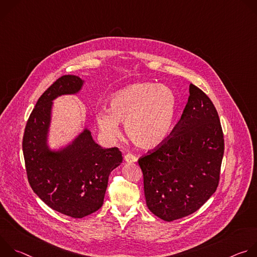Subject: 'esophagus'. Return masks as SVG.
I'll return each mask as SVG.
<instances>
[{"label": "esophagus", "instance_id": "1", "mask_svg": "<svg viewBox=\"0 0 257 257\" xmlns=\"http://www.w3.org/2000/svg\"><path fill=\"white\" fill-rule=\"evenodd\" d=\"M124 160H125V162H127V163H135V162H137V158H136L134 155L130 154V153H128L127 155H125Z\"/></svg>", "mask_w": 257, "mask_h": 257}]
</instances>
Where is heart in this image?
<instances>
[{
	"label": "heart",
	"mask_w": 257,
	"mask_h": 257,
	"mask_svg": "<svg viewBox=\"0 0 257 257\" xmlns=\"http://www.w3.org/2000/svg\"><path fill=\"white\" fill-rule=\"evenodd\" d=\"M177 111V96L166 85L145 82L117 92L109 100L108 111H100L96 121L111 138L120 134L119 123L131 141L142 149H152L169 135Z\"/></svg>",
	"instance_id": "b5f03b06"
}]
</instances>
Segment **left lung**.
Listing matches in <instances>:
<instances>
[{
    "label": "left lung",
    "mask_w": 257,
    "mask_h": 257,
    "mask_svg": "<svg viewBox=\"0 0 257 257\" xmlns=\"http://www.w3.org/2000/svg\"><path fill=\"white\" fill-rule=\"evenodd\" d=\"M181 119L157 148L138 160L149 209L167 222L199 209L215 192L225 143L210 98L194 84Z\"/></svg>",
    "instance_id": "left-lung-1"
}]
</instances>
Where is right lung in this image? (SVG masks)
<instances>
[{
  "instance_id": "add662e5",
  "label": "right lung",
  "mask_w": 257,
  "mask_h": 257,
  "mask_svg": "<svg viewBox=\"0 0 257 257\" xmlns=\"http://www.w3.org/2000/svg\"><path fill=\"white\" fill-rule=\"evenodd\" d=\"M82 84L74 75L57 79L32 109L22 141L27 179L34 193L54 210L74 218L101 207L108 176L123 161L118 148L102 149L87 129L64 150H49L47 135L53 99L77 93Z\"/></svg>"
}]
</instances>
